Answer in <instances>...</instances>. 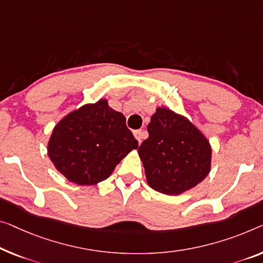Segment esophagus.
<instances>
[{
  "label": "esophagus",
  "instance_id": "obj_1",
  "mask_svg": "<svg viewBox=\"0 0 263 263\" xmlns=\"http://www.w3.org/2000/svg\"><path fill=\"white\" fill-rule=\"evenodd\" d=\"M133 135H135L136 139L138 140L139 144L142 143V139H143V137H144V132H143L142 130H137V131H135V132H133Z\"/></svg>",
  "mask_w": 263,
  "mask_h": 263
}]
</instances>
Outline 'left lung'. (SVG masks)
Instances as JSON below:
<instances>
[{
	"instance_id": "left-lung-1",
	"label": "left lung",
	"mask_w": 263,
	"mask_h": 263,
	"mask_svg": "<svg viewBox=\"0 0 263 263\" xmlns=\"http://www.w3.org/2000/svg\"><path fill=\"white\" fill-rule=\"evenodd\" d=\"M147 132L138 155L152 189L181 195L206 177L211 166L210 143L189 119L157 107Z\"/></svg>"
}]
</instances>
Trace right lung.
<instances>
[{
	"label": "right lung",
	"mask_w": 263,
	"mask_h": 263,
	"mask_svg": "<svg viewBox=\"0 0 263 263\" xmlns=\"http://www.w3.org/2000/svg\"><path fill=\"white\" fill-rule=\"evenodd\" d=\"M123 113L106 99L74 109L55 125L47 151L57 170L78 185L108 178L125 156L138 147Z\"/></svg>",
	"instance_id": "right-lung-1"
}]
</instances>
